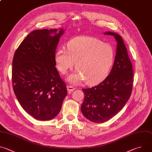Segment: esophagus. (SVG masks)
Returning <instances> with one entry per match:
<instances>
[{
  "mask_svg": "<svg viewBox=\"0 0 152 152\" xmlns=\"http://www.w3.org/2000/svg\"><path fill=\"white\" fill-rule=\"evenodd\" d=\"M75 89H76V88H75V87H73V86H71V85H68V86H67V90H68V91H70V92L73 91Z\"/></svg>",
  "mask_w": 152,
  "mask_h": 152,
  "instance_id": "obj_1",
  "label": "esophagus"
}]
</instances>
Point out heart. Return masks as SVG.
Segmentation results:
<instances>
[{"mask_svg":"<svg viewBox=\"0 0 152 152\" xmlns=\"http://www.w3.org/2000/svg\"><path fill=\"white\" fill-rule=\"evenodd\" d=\"M67 50L60 48L55 53L57 67L62 74L73 68L77 70L69 77L73 83L85 80L88 85L97 84L109 74L114 61L112 46L94 37H77L67 45Z\"/></svg>","mask_w":152,"mask_h":152,"instance_id":"1","label":"heart"}]
</instances>
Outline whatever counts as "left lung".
Here are the masks:
<instances>
[{
	"label": "left lung",
	"instance_id": "8db88e82",
	"mask_svg": "<svg viewBox=\"0 0 152 152\" xmlns=\"http://www.w3.org/2000/svg\"><path fill=\"white\" fill-rule=\"evenodd\" d=\"M117 41V53L113 69L106 79L97 85L83 88V115L91 121L103 123L111 119L123 107L131 97L134 83L132 65L121 36L107 32Z\"/></svg>",
	"mask_w": 152,
	"mask_h": 152
}]
</instances>
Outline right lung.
Instances as JSON below:
<instances>
[{
  "label": "right lung",
  "instance_id": "add662e5",
  "mask_svg": "<svg viewBox=\"0 0 152 152\" xmlns=\"http://www.w3.org/2000/svg\"><path fill=\"white\" fill-rule=\"evenodd\" d=\"M63 33L62 29L32 31L14 55V92L24 110L39 120L55 117L67 94L55 67V51Z\"/></svg>",
  "mask_w": 152,
  "mask_h": 152
}]
</instances>
